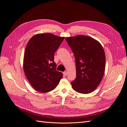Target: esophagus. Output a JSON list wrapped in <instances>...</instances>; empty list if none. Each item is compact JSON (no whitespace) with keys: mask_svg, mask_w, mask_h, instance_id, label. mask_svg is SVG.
Here are the masks:
<instances>
[{"mask_svg":"<svg viewBox=\"0 0 127 127\" xmlns=\"http://www.w3.org/2000/svg\"><path fill=\"white\" fill-rule=\"evenodd\" d=\"M63 75H64V76H66L67 74V71H65V72H63Z\"/></svg>","mask_w":127,"mask_h":127,"instance_id":"34e87169","label":"esophagus"}]
</instances>
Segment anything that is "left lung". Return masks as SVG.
<instances>
[{
	"instance_id": "1",
	"label": "left lung",
	"mask_w": 127,
	"mask_h": 127,
	"mask_svg": "<svg viewBox=\"0 0 127 127\" xmlns=\"http://www.w3.org/2000/svg\"><path fill=\"white\" fill-rule=\"evenodd\" d=\"M75 58L76 77L71 82L77 93L89 94L95 90L104 75L105 56L101 44L84 35L65 39Z\"/></svg>"
}]
</instances>
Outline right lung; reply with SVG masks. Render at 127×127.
<instances>
[{
	"instance_id": "1",
	"label": "right lung",
	"mask_w": 127,
	"mask_h": 127,
	"mask_svg": "<svg viewBox=\"0 0 127 127\" xmlns=\"http://www.w3.org/2000/svg\"><path fill=\"white\" fill-rule=\"evenodd\" d=\"M64 38L42 33L34 35L29 41L24 53V70L27 78L37 91L49 92L62 78V72L56 70L54 55Z\"/></svg>"
}]
</instances>
